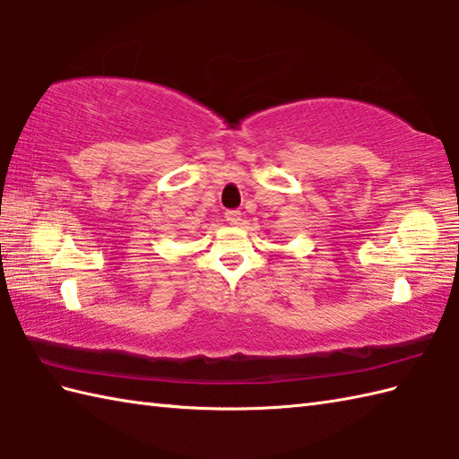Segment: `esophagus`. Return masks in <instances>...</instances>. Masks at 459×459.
<instances>
[{"label":"esophagus","instance_id":"34e87169","mask_svg":"<svg viewBox=\"0 0 459 459\" xmlns=\"http://www.w3.org/2000/svg\"><path fill=\"white\" fill-rule=\"evenodd\" d=\"M224 219H227V222H230V224H240L242 214H240V211H227L224 212Z\"/></svg>","mask_w":459,"mask_h":459}]
</instances>
